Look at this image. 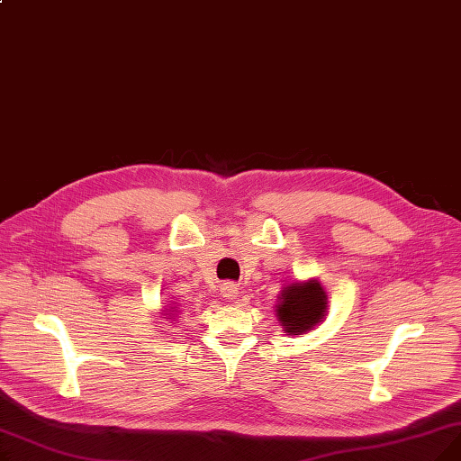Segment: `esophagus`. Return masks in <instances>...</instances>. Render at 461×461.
<instances>
[{"label": "esophagus", "instance_id": "1", "mask_svg": "<svg viewBox=\"0 0 461 461\" xmlns=\"http://www.w3.org/2000/svg\"><path fill=\"white\" fill-rule=\"evenodd\" d=\"M237 284H233V282H226V284H222L221 285V295L226 299V301H233V299H237Z\"/></svg>", "mask_w": 461, "mask_h": 461}]
</instances>
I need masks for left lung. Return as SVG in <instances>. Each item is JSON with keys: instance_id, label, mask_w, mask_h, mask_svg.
Returning a JSON list of instances; mask_svg holds the SVG:
<instances>
[{"instance_id": "8db88e82", "label": "left lung", "mask_w": 461, "mask_h": 461, "mask_svg": "<svg viewBox=\"0 0 461 461\" xmlns=\"http://www.w3.org/2000/svg\"><path fill=\"white\" fill-rule=\"evenodd\" d=\"M327 292L320 280H297L282 287L275 312L287 334H306L327 316Z\"/></svg>"}]
</instances>
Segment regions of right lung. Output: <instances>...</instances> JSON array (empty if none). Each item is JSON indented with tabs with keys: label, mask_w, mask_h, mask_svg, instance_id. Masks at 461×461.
Here are the masks:
<instances>
[{
	"label": "right lung",
	"mask_w": 461,
	"mask_h": 461,
	"mask_svg": "<svg viewBox=\"0 0 461 461\" xmlns=\"http://www.w3.org/2000/svg\"><path fill=\"white\" fill-rule=\"evenodd\" d=\"M160 316H166V320H176L177 318V306H167L160 312Z\"/></svg>",
	"instance_id": "right-lung-1"
}]
</instances>
